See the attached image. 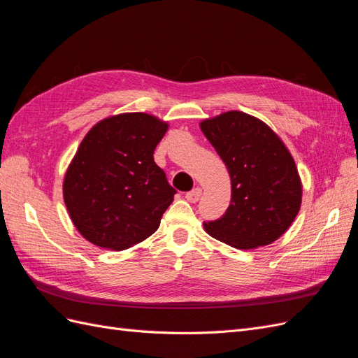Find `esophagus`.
I'll return each mask as SVG.
<instances>
[{
    "mask_svg": "<svg viewBox=\"0 0 358 358\" xmlns=\"http://www.w3.org/2000/svg\"><path fill=\"white\" fill-rule=\"evenodd\" d=\"M200 196H201V188H194L192 191L187 192L185 194V199L189 201V203H197L200 200Z\"/></svg>",
    "mask_w": 358,
    "mask_h": 358,
    "instance_id": "obj_1",
    "label": "esophagus"
}]
</instances>
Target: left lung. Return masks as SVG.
<instances>
[{"label": "left lung", "mask_w": 358, "mask_h": 358, "mask_svg": "<svg viewBox=\"0 0 358 358\" xmlns=\"http://www.w3.org/2000/svg\"><path fill=\"white\" fill-rule=\"evenodd\" d=\"M200 128L231 179L229 209L203 222L206 233L236 249L279 239L301 204V180L288 148L267 124L239 110L204 119Z\"/></svg>", "instance_id": "1"}]
</instances>
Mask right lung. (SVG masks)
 I'll list each match as a JSON object with an SVG mask.
<instances>
[{
    "label": "right lung",
    "instance_id": "right-lung-1",
    "mask_svg": "<svg viewBox=\"0 0 358 358\" xmlns=\"http://www.w3.org/2000/svg\"><path fill=\"white\" fill-rule=\"evenodd\" d=\"M169 124L142 112L96 122L62 183L64 203L86 241L122 251L154 234L176 191L154 161Z\"/></svg>",
    "mask_w": 358,
    "mask_h": 358
}]
</instances>
